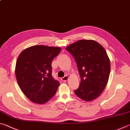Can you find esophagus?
Listing matches in <instances>:
<instances>
[{
  "mask_svg": "<svg viewBox=\"0 0 130 130\" xmlns=\"http://www.w3.org/2000/svg\"><path fill=\"white\" fill-rule=\"evenodd\" d=\"M68 79H69V77L68 76V75H65L64 77H62L61 78V80L62 81H68Z\"/></svg>",
  "mask_w": 130,
  "mask_h": 130,
  "instance_id": "34e87169",
  "label": "esophagus"
}]
</instances>
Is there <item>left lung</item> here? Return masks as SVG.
I'll return each mask as SVG.
<instances>
[{
	"mask_svg": "<svg viewBox=\"0 0 130 130\" xmlns=\"http://www.w3.org/2000/svg\"><path fill=\"white\" fill-rule=\"evenodd\" d=\"M66 50L74 58L81 77L74 93L84 101L95 100L105 89L110 75V62L105 49L95 41L81 40Z\"/></svg>",
	"mask_w": 130,
	"mask_h": 130,
	"instance_id": "obj_1",
	"label": "left lung"
}]
</instances>
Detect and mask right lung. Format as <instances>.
I'll return each instance as SVG.
<instances>
[{"label":"right lung","mask_w":130,"mask_h":130,"mask_svg":"<svg viewBox=\"0 0 130 130\" xmlns=\"http://www.w3.org/2000/svg\"><path fill=\"white\" fill-rule=\"evenodd\" d=\"M61 50L60 47L32 46L20 54L16 63L18 83L33 102L44 104L55 95L60 83L52 75V62Z\"/></svg>","instance_id":"right-lung-1"}]
</instances>
